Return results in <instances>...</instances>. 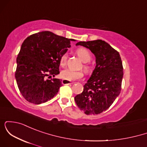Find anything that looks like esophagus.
<instances>
[{
  "label": "esophagus",
  "instance_id": "1",
  "mask_svg": "<svg viewBox=\"0 0 147 147\" xmlns=\"http://www.w3.org/2000/svg\"><path fill=\"white\" fill-rule=\"evenodd\" d=\"M62 84H63V85H68V84H72L73 82H70V81L68 80H65V79H63V80H62Z\"/></svg>",
  "mask_w": 147,
  "mask_h": 147
}]
</instances>
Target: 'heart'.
I'll list each match as a JSON object with an SVG mask.
<instances>
[{
	"instance_id": "heart-1",
	"label": "heart",
	"mask_w": 147,
	"mask_h": 147,
	"mask_svg": "<svg viewBox=\"0 0 147 147\" xmlns=\"http://www.w3.org/2000/svg\"><path fill=\"white\" fill-rule=\"evenodd\" d=\"M76 53L78 55L79 58L82 59V61L85 62L84 65V68L86 71H88L90 70V65L86 62L90 61L91 59V55L90 52L87 49L84 48H79L76 50ZM68 60V55L67 53H64L60 57V65L61 66H65L67 63ZM61 77L62 79H65L68 81H75L77 79H79L84 77L83 72L81 70H74L72 69H65L61 72Z\"/></svg>"
}]
</instances>
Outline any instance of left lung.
<instances>
[{
  "label": "left lung",
  "instance_id": "obj_1",
  "mask_svg": "<svg viewBox=\"0 0 147 147\" xmlns=\"http://www.w3.org/2000/svg\"><path fill=\"white\" fill-rule=\"evenodd\" d=\"M88 48L96 57V66L84 90L75 97L80 110L97 115L107 110L120 93L123 66L117 50L102 40L80 41L76 44Z\"/></svg>",
  "mask_w": 147,
  "mask_h": 147
}]
</instances>
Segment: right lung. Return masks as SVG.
Returning <instances> with one entry per match:
<instances>
[{"label": "right lung", "mask_w": 147, "mask_h": 147, "mask_svg": "<svg viewBox=\"0 0 147 147\" xmlns=\"http://www.w3.org/2000/svg\"><path fill=\"white\" fill-rule=\"evenodd\" d=\"M70 41L74 40L43 31L30 35L22 43L15 77L28 102L40 104L57 95L61 80L48 79L59 74L60 57L70 47Z\"/></svg>", "instance_id": "1"}]
</instances>
